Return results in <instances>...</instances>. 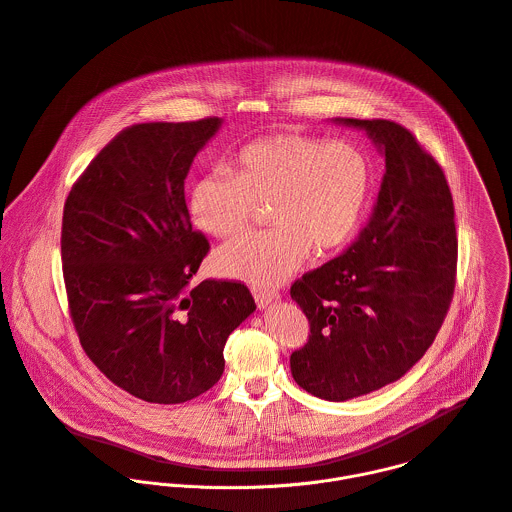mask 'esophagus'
Returning <instances> with one entry per match:
<instances>
[{
    "instance_id": "1",
    "label": "esophagus",
    "mask_w": 512,
    "mask_h": 512,
    "mask_svg": "<svg viewBox=\"0 0 512 512\" xmlns=\"http://www.w3.org/2000/svg\"><path fill=\"white\" fill-rule=\"evenodd\" d=\"M255 301L259 305V309H263V307L279 301V293L277 291H257L255 293Z\"/></svg>"
}]
</instances>
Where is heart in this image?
Wrapping results in <instances>:
<instances>
[{"label": "heart", "instance_id": "1", "mask_svg": "<svg viewBox=\"0 0 512 512\" xmlns=\"http://www.w3.org/2000/svg\"><path fill=\"white\" fill-rule=\"evenodd\" d=\"M231 175L199 179L189 215L211 237L243 233L269 207V231L225 245L215 267L225 277L273 287L291 277L309 251L342 249L360 229L374 191L370 156L352 142L277 132L247 142L229 162Z\"/></svg>", "mask_w": 512, "mask_h": 512}]
</instances>
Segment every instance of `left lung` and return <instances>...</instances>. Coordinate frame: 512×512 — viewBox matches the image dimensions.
Returning <instances> with one entry per match:
<instances>
[{
    "label": "left lung",
    "mask_w": 512,
    "mask_h": 512,
    "mask_svg": "<svg viewBox=\"0 0 512 512\" xmlns=\"http://www.w3.org/2000/svg\"><path fill=\"white\" fill-rule=\"evenodd\" d=\"M337 122L370 134L386 173L358 239L291 285L309 335L289 364L303 390L344 402L400 380L432 346L454 295L458 239L444 170L408 128Z\"/></svg>",
    "instance_id": "left-lung-1"
}]
</instances>
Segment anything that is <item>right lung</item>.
<instances>
[{
  "label": "right lung",
  "instance_id": "add662e5",
  "mask_svg": "<svg viewBox=\"0 0 512 512\" xmlns=\"http://www.w3.org/2000/svg\"><path fill=\"white\" fill-rule=\"evenodd\" d=\"M217 116L120 130L72 185L62 217L68 309L92 364L124 392L181 404L213 388L231 331L255 311L241 281L189 289L211 245L185 179Z\"/></svg>",
  "mask_w": 512,
  "mask_h": 512
}]
</instances>
